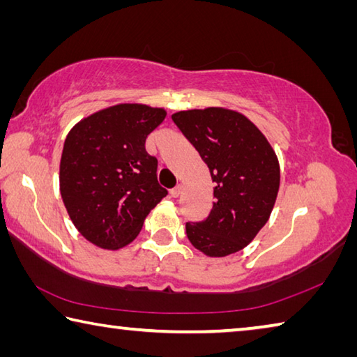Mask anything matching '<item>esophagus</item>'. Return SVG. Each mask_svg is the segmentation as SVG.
Returning a JSON list of instances; mask_svg holds the SVG:
<instances>
[{"label":"esophagus","mask_w":357,"mask_h":357,"mask_svg":"<svg viewBox=\"0 0 357 357\" xmlns=\"http://www.w3.org/2000/svg\"><path fill=\"white\" fill-rule=\"evenodd\" d=\"M181 190H183V187H181V185H176V187H174V189H172V190H170L172 197H173V198H178V197L181 195Z\"/></svg>","instance_id":"1"}]
</instances>
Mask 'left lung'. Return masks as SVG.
<instances>
[{
  "instance_id": "obj_1",
  "label": "left lung",
  "mask_w": 357,
  "mask_h": 357,
  "mask_svg": "<svg viewBox=\"0 0 357 357\" xmlns=\"http://www.w3.org/2000/svg\"><path fill=\"white\" fill-rule=\"evenodd\" d=\"M209 167L213 206L209 217L185 223L187 237L209 257L243 250L268 222L280 190V162L265 135L241 112L223 107L172 115Z\"/></svg>"
}]
</instances>
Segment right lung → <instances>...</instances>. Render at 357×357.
Wrapping results in <instances>:
<instances>
[{"instance_id":"1","label":"right lung","mask_w":357,"mask_h":357,"mask_svg":"<svg viewBox=\"0 0 357 357\" xmlns=\"http://www.w3.org/2000/svg\"><path fill=\"white\" fill-rule=\"evenodd\" d=\"M165 109L115 105L71 128L61 158V195L76 229L105 250L131 243L151 209L167 197L158 159L145 140Z\"/></svg>"}]
</instances>
